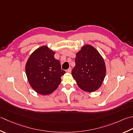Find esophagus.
I'll list each match as a JSON object with an SVG mask.
<instances>
[{"mask_svg": "<svg viewBox=\"0 0 133 133\" xmlns=\"http://www.w3.org/2000/svg\"><path fill=\"white\" fill-rule=\"evenodd\" d=\"M71 71V67H70L69 69H67L66 70V72H70Z\"/></svg>", "mask_w": 133, "mask_h": 133, "instance_id": "1", "label": "esophagus"}]
</instances>
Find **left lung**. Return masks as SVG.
<instances>
[{"label": "left lung", "mask_w": 133, "mask_h": 133, "mask_svg": "<svg viewBox=\"0 0 133 133\" xmlns=\"http://www.w3.org/2000/svg\"><path fill=\"white\" fill-rule=\"evenodd\" d=\"M106 73L105 62L93 46L85 45L76 54L71 74L81 89L92 92L99 88Z\"/></svg>", "instance_id": "obj_1"}]
</instances>
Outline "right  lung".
<instances>
[{
	"label": "right lung",
	"instance_id": "add662e5",
	"mask_svg": "<svg viewBox=\"0 0 133 133\" xmlns=\"http://www.w3.org/2000/svg\"><path fill=\"white\" fill-rule=\"evenodd\" d=\"M54 55L55 52L48 46H42L31 54L26 64L28 81L40 95H49L54 92L61 84V77L66 73Z\"/></svg>",
	"mask_w": 133,
	"mask_h": 133
}]
</instances>
